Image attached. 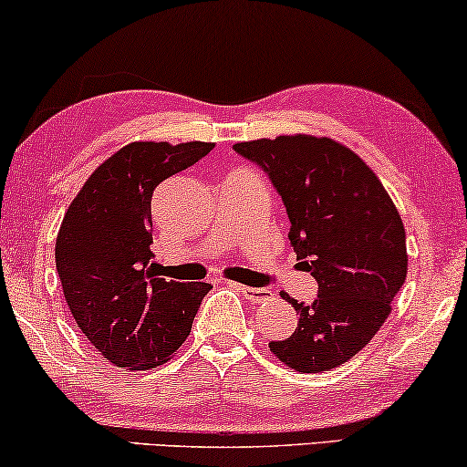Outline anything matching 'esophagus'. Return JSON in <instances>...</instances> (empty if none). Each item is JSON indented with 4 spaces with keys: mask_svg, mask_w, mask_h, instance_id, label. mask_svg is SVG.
I'll use <instances>...</instances> for the list:
<instances>
[{
    "mask_svg": "<svg viewBox=\"0 0 467 467\" xmlns=\"http://www.w3.org/2000/svg\"><path fill=\"white\" fill-rule=\"evenodd\" d=\"M234 286L248 299V302H253V304L264 302V299L272 296V291L264 289V286H244V285H234Z\"/></svg>",
    "mask_w": 467,
    "mask_h": 467,
    "instance_id": "obj_1",
    "label": "esophagus"
}]
</instances>
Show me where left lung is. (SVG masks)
Segmentation results:
<instances>
[{"mask_svg": "<svg viewBox=\"0 0 467 467\" xmlns=\"http://www.w3.org/2000/svg\"><path fill=\"white\" fill-rule=\"evenodd\" d=\"M265 171L289 214L299 267L318 283L297 327L270 350L297 372H327L353 359L376 336L406 280V232L372 170L329 138L278 136L234 144Z\"/></svg>", "mask_w": 467, "mask_h": 467, "instance_id": "left-lung-1", "label": "left lung"}]
</instances>
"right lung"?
Wrapping results in <instances>:
<instances>
[{
	"instance_id": "obj_1",
	"label": "right lung",
	"mask_w": 467,
	"mask_h": 467,
	"mask_svg": "<svg viewBox=\"0 0 467 467\" xmlns=\"http://www.w3.org/2000/svg\"><path fill=\"white\" fill-rule=\"evenodd\" d=\"M213 142L127 144L88 176L63 216L55 261L63 296L88 342L119 368L161 366L181 348L208 283L157 278L152 191Z\"/></svg>"
}]
</instances>
